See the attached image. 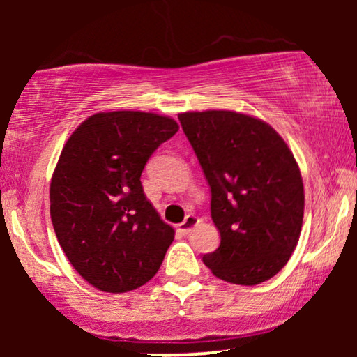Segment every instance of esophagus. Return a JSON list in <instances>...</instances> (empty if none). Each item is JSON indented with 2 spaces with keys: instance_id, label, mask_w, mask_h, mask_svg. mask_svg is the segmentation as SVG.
<instances>
[{
  "instance_id": "34e87169",
  "label": "esophagus",
  "mask_w": 357,
  "mask_h": 357,
  "mask_svg": "<svg viewBox=\"0 0 357 357\" xmlns=\"http://www.w3.org/2000/svg\"><path fill=\"white\" fill-rule=\"evenodd\" d=\"M198 223H199V220L196 218L195 215H188L186 218H184L183 223L178 225V231L181 233V235H188V233H190Z\"/></svg>"
}]
</instances>
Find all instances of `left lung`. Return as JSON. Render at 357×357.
<instances>
[{
    "label": "left lung",
    "mask_w": 357,
    "mask_h": 357,
    "mask_svg": "<svg viewBox=\"0 0 357 357\" xmlns=\"http://www.w3.org/2000/svg\"><path fill=\"white\" fill-rule=\"evenodd\" d=\"M211 190L221 241L203 261L216 277L257 285L277 275L297 247L304 183L292 151L267 122L233 110L179 114Z\"/></svg>",
    "instance_id": "1"
}]
</instances>
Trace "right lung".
I'll return each mask as SVG.
<instances>
[{"label":"right lung","instance_id":"add662e5","mask_svg":"<svg viewBox=\"0 0 357 357\" xmlns=\"http://www.w3.org/2000/svg\"><path fill=\"white\" fill-rule=\"evenodd\" d=\"M178 129L153 112H99L61 149L50 184L53 230L72 267L102 292L144 285L173 243L174 230L146 198L141 174Z\"/></svg>","mask_w":357,"mask_h":357}]
</instances>
